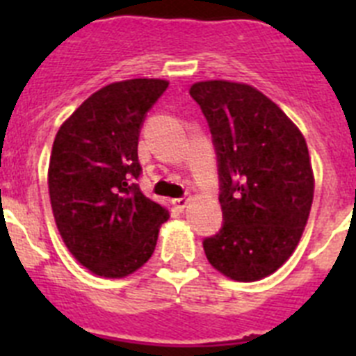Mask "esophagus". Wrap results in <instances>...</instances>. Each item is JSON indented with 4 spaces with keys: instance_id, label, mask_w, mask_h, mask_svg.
I'll use <instances>...</instances> for the list:
<instances>
[{
    "instance_id": "esophagus-1",
    "label": "esophagus",
    "mask_w": 356,
    "mask_h": 356,
    "mask_svg": "<svg viewBox=\"0 0 356 356\" xmlns=\"http://www.w3.org/2000/svg\"><path fill=\"white\" fill-rule=\"evenodd\" d=\"M187 205H188L187 197H178V200H175V207L178 210H184Z\"/></svg>"
}]
</instances>
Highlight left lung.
I'll return each mask as SVG.
<instances>
[{"label":"left lung","mask_w":356,"mask_h":356,"mask_svg":"<svg viewBox=\"0 0 356 356\" xmlns=\"http://www.w3.org/2000/svg\"><path fill=\"white\" fill-rule=\"evenodd\" d=\"M219 160L225 225L203 248L213 269L235 282L273 275L294 253L314 201V171L300 128L248 83L196 81Z\"/></svg>","instance_id":"obj_1"}]
</instances>
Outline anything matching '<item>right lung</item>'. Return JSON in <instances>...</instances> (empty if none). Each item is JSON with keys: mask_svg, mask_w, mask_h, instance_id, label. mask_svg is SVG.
<instances>
[{"mask_svg": "<svg viewBox=\"0 0 356 356\" xmlns=\"http://www.w3.org/2000/svg\"><path fill=\"white\" fill-rule=\"evenodd\" d=\"M168 85L160 78L105 85L56 131L48 168L56 228L72 257L103 278L140 269L169 219V210L134 184L144 115Z\"/></svg>", "mask_w": 356, "mask_h": 356, "instance_id": "1", "label": "right lung"}]
</instances>
